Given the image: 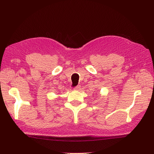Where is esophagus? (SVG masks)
Returning a JSON list of instances; mask_svg holds the SVG:
<instances>
[{"label": "esophagus", "mask_w": 154, "mask_h": 154, "mask_svg": "<svg viewBox=\"0 0 154 154\" xmlns=\"http://www.w3.org/2000/svg\"><path fill=\"white\" fill-rule=\"evenodd\" d=\"M81 88V86H80V85H78V86H77L76 87H75V90H80Z\"/></svg>", "instance_id": "obj_1"}]
</instances>
